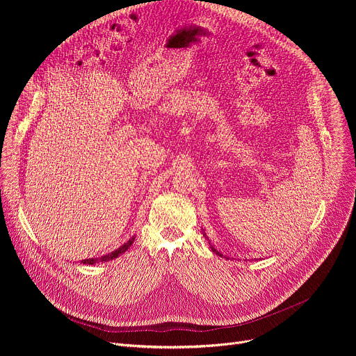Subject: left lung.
<instances>
[{
    "label": "left lung",
    "instance_id": "8db88e82",
    "mask_svg": "<svg viewBox=\"0 0 356 356\" xmlns=\"http://www.w3.org/2000/svg\"><path fill=\"white\" fill-rule=\"evenodd\" d=\"M211 249H213V252H216V253H217V255H220V257H221V253H220V252H218L216 248H211Z\"/></svg>",
    "mask_w": 356,
    "mask_h": 356
}]
</instances>
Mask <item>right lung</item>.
Segmentation results:
<instances>
[{"mask_svg": "<svg viewBox=\"0 0 356 356\" xmlns=\"http://www.w3.org/2000/svg\"><path fill=\"white\" fill-rule=\"evenodd\" d=\"M134 241H135V238L132 236L129 241H127L122 246H120L118 249H115L114 252H111V253H107V255H104V257H101V258H91V259H84V261H81V264H84V265H94V264H101V262H108V261H113V259H115V258H118L120 255H122L124 252H127L128 250V248L134 243Z\"/></svg>", "mask_w": 356, "mask_h": 356, "instance_id": "right-lung-1", "label": "right lung"}]
</instances>
